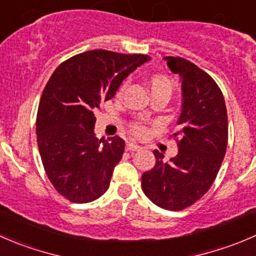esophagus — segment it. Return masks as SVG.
I'll list each match as a JSON object with an SVG mask.
<instances>
[{
    "label": "esophagus",
    "mask_w": 256,
    "mask_h": 256,
    "mask_svg": "<svg viewBox=\"0 0 256 256\" xmlns=\"http://www.w3.org/2000/svg\"><path fill=\"white\" fill-rule=\"evenodd\" d=\"M140 149H142V146H136V144H133V143L127 144V150H129V152H138V150H140Z\"/></svg>",
    "instance_id": "1"
}]
</instances>
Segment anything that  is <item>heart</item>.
Returning a JSON list of instances; mask_svg holds the SVG:
<instances>
[{
  "mask_svg": "<svg viewBox=\"0 0 256 256\" xmlns=\"http://www.w3.org/2000/svg\"><path fill=\"white\" fill-rule=\"evenodd\" d=\"M149 84H150L152 93L156 92V90H164V92H168L170 94L172 92V83L170 80H166L164 77H159V76H156V77H152L150 80H149ZM128 86V80H126L118 88V93L122 94L126 90ZM130 133L133 134L136 138H143V136H146L148 133V129H146V126L142 122H133L130 124Z\"/></svg>",
  "mask_w": 256,
  "mask_h": 256,
  "instance_id": "heart-1",
  "label": "heart"
}]
</instances>
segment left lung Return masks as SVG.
I'll return each instance as SVG.
<instances>
[{
    "label": "left lung",
    "instance_id": "left-lung-1",
    "mask_svg": "<svg viewBox=\"0 0 256 256\" xmlns=\"http://www.w3.org/2000/svg\"><path fill=\"white\" fill-rule=\"evenodd\" d=\"M182 78L183 110L179 130L172 134L178 154L169 163L154 150L156 166L142 176V189L156 206L183 210L210 189L228 146V113L216 82L203 70L182 57H164Z\"/></svg>",
    "mask_w": 256,
    "mask_h": 256
}]
</instances>
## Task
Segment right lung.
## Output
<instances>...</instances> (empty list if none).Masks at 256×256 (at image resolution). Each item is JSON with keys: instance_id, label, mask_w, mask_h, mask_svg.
<instances>
[{"instance_id": "add662e5", "label": "right lung", "mask_w": 256, "mask_h": 256, "mask_svg": "<svg viewBox=\"0 0 256 256\" xmlns=\"http://www.w3.org/2000/svg\"><path fill=\"white\" fill-rule=\"evenodd\" d=\"M149 60L146 54L87 50L60 63L48 80L37 112V144L48 179L72 203H90L110 188L124 140L117 136L98 140L94 110Z\"/></svg>"}]
</instances>
